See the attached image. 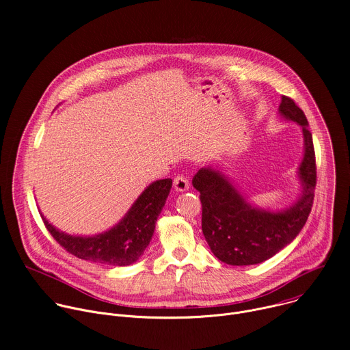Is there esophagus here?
<instances>
[{"label":"esophagus","mask_w":350,"mask_h":350,"mask_svg":"<svg viewBox=\"0 0 350 350\" xmlns=\"http://www.w3.org/2000/svg\"><path fill=\"white\" fill-rule=\"evenodd\" d=\"M174 188H176V191H180V192L187 191V189L189 188V180H188V177L184 176V174L176 176V177H174Z\"/></svg>","instance_id":"obj_1"}]
</instances>
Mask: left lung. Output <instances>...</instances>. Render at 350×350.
Listing matches in <instances>:
<instances>
[{"mask_svg": "<svg viewBox=\"0 0 350 350\" xmlns=\"http://www.w3.org/2000/svg\"><path fill=\"white\" fill-rule=\"evenodd\" d=\"M280 113L301 124L305 137V157L299 167L304 191L291 208L278 213L252 208L217 170L201 169L192 178L201 193L205 239L213 255L227 265L249 266L270 259L301 232L312 212L317 167L309 122L286 95L281 98Z\"/></svg>", "mask_w": 350, "mask_h": 350, "instance_id": "8db88e82", "label": "left lung"}]
</instances>
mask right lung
<instances>
[{
  "label": "right lung",
  "instance_id": "1",
  "mask_svg": "<svg viewBox=\"0 0 350 350\" xmlns=\"http://www.w3.org/2000/svg\"><path fill=\"white\" fill-rule=\"evenodd\" d=\"M172 183V178L152 183L139 195L118 226L95 237L64 234L41 217L48 232L70 255L99 265L129 266L144 254L151 241L157 219L165 206Z\"/></svg>",
  "mask_w": 350,
  "mask_h": 350
}]
</instances>
